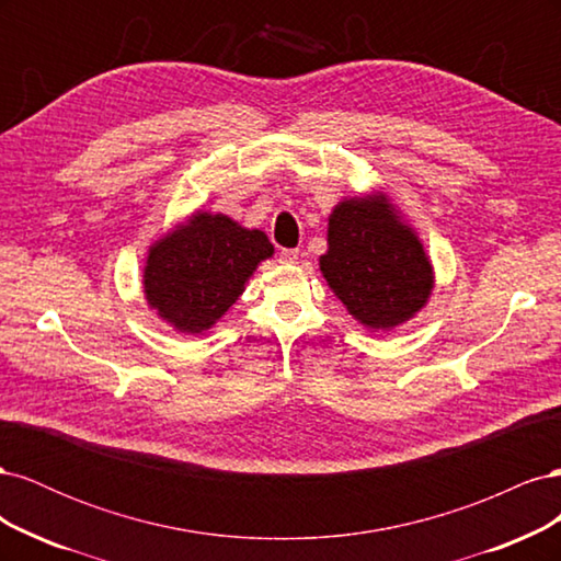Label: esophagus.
<instances>
[{"mask_svg": "<svg viewBox=\"0 0 561 561\" xmlns=\"http://www.w3.org/2000/svg\"><path fill=\"white\" fill-rule=\"evenodd\" d=\"M297 260H299V250H295V248H283L278 252V262L280 264H295Z\"/></svg>", "mask_w": 561, "mask_h": 561, "instance_id": "obj_1", "label": "esophagus"}]
</instances>
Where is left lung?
<instances>
[{
  "mask_svg": "<svg viewBox=\"0 0 561 561\" xmlns=\"http://www.w3.org/2000/svg\"><path fill=\"white\" fill-rule=\"evenodd\" d=\"M320 271L344 307L371 330L412 318L433 290V268L416 236L381 198H351L330 215Z\"/></svg>",
  "mask_w": 561,
  "mask_h": 561,
  "instance_id": "1",
  "label": "left lung"
}]
</instances>
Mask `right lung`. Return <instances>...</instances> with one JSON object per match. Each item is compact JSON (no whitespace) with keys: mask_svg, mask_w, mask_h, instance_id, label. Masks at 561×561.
Instances as JSON below:
<instances>
[{"mask_svg":"<svg viewBox=\"0 0 561 561\" xmlns=\"http://www.w3.org/2000/svg\"><path fill=\"white\" fill-rule=\"evenodd\" d=\"M274 254L266 233L225 215L196 213L190 225L149 250L147 301L180 332L215 325L243 293L254 266Z\"/></svg>","mask_w":561,"mask_h":561,"instance_id":"add662e5","label":"right lung"}]
</instances>
